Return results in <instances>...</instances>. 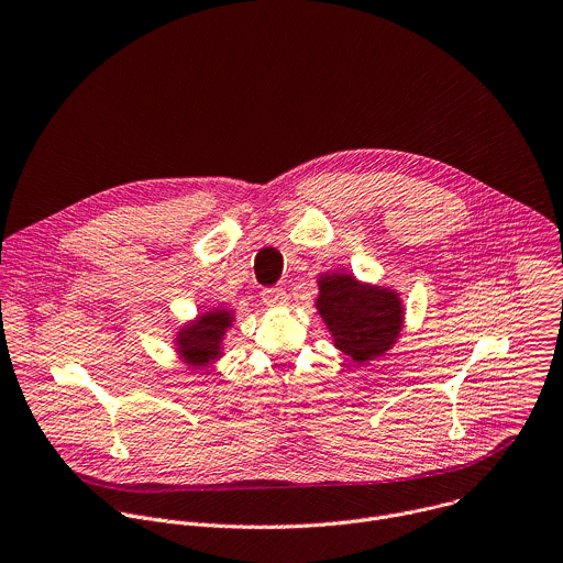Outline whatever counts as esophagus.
Here are the masks:
<instances>
[{
    "mask_svg": "<svg viewBox=\"0 0 563 563\" xmlns=\"http://www.w3.org/2000/svg\"><path fill=\"white\" fill-rule=\"evenodd\" d=\"M287 300H289V296L280 287H269V289L263 291V302L269 305V307H285Z\"/></svg>",
    "mask_w": 563,
    "mask_h": 563,
    "instance_id": "obj_1",
    "label": "esophagus"
}]
</instances>
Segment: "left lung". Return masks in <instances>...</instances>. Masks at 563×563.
Returning <instances> with one entry per match:
<instances>
[{
    "instance_id": "1",
    "label": "left lung",
    "mask_w": 563,
    "mask_h": 563,
    "mask_svg": "<svg viewBox=\"0 0 563 563\" xmlns=\"http://www.w3.org/2000/svg\"><path fill=\"white\" fill-rule=\"evenodd\" d=\"M316 309L333 346L355 364H368L396 346L405 329V305L396 289L362 283L346 269L316 278Z\"/></svg>"
}]
</instances>
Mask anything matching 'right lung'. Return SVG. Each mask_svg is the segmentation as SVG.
Instances as JSON below:
<instances>
[{"mask_svg":"<svg viewBox=\"0 0 563 563\" xmlns=\"http://www.w3.org/2000/svg\"><path fill=\"white\" fill-rule=\"evenodd\" d=\"M236 313L230 307L203 309L197 318L187 320L174 329L176 357L190 371L208 373L225 355V338Z\"/></svg>","mask_w":563,"mask_h":563,"instance_id":"obj_1","label":"right lung"}]
</instances>
